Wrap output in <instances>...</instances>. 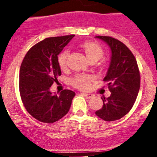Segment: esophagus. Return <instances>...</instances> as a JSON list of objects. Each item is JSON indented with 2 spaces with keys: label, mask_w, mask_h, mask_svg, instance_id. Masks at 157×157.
Wrapping results in <instances>:
<instances>
[{
  "label": "esophagus",
  "mask_w": 157,
  "mask_h": 157,
  "mask_svg": "<svg viewBox=\"0 0 157 157\" xmlns=\"http://www.w3.org/2000/svg\"><path fill=\"white\" fill-rule=\"evenodd\" d=\"M82 94L83 95L84 97H86L87 99H91L94 97V94H89V93H82Z\"/></svg>",
  "instance_id": "34e87169"
}]
</instances>
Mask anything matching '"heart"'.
I'll use <instances>...</instances> for the list:
<instances>
[{
  "mask_svg": "<svg viewBox=\"0 0 157 157\" xmlns=\"http://www.w3.org/2000/svg\"><path fill=\"white\" fill-rule=\"evenodd\" d=\"M82 48L86 53L89 60L97 61L102 58L103 56V50L99 44L94 42H86L82 44ZM69 55V51L64 49L61 51L57 56V63L61 69H65L68 66V57ZM94 77L89 75L78 74L71 80V83L77 89L86 90L90 86V82Z\"/></svg>",
  "mask_w": 157,
  "mask_h": 157,
  "instance_id": "b5f03b06",
  "label": "heart"
}]
</instances>
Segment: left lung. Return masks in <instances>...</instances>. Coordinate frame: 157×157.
<instances>
[{
	"instance_id": "8db88e82",
	"label": "left lung",
	"mask_w": 157,
	"mask_h": 157,
	"mask_svg": "<svg viewBox=\"0 0 157 157\" xmlns=\"http://www.w3.org/2000/svg\"><path fill=\"white\" fill-rule=\"evenodd\" d=\"M110 46L111 63L103 81L108 83L111 96L102 97L103 105L97 111L105 121L120 120L132 109L140 87V74L134 55L121 41L109 36H96Z\"/></svg>"
}]
</instances>
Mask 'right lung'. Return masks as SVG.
I'll list each match as a JSON object with an SVG mask.
<instances>
[{"instance_id": "add662e5", "label": "right lung", "mask_w": 157, "mask_h": 157, "mask_svg": "<svg viewBox=\"0 0 157 157\" xmlns=\"http://www.w3.org/2000/svg\"><path fill=\"white\" fill-rule=\"evenodd\" d=\"M74 35L48 37L27 52L19 74V91L25 109L31 116L45 123H53L69 111L75 93L64 89L60 94L49 91L61 75L57 55Z\"/></svg>"}]
</instances>
